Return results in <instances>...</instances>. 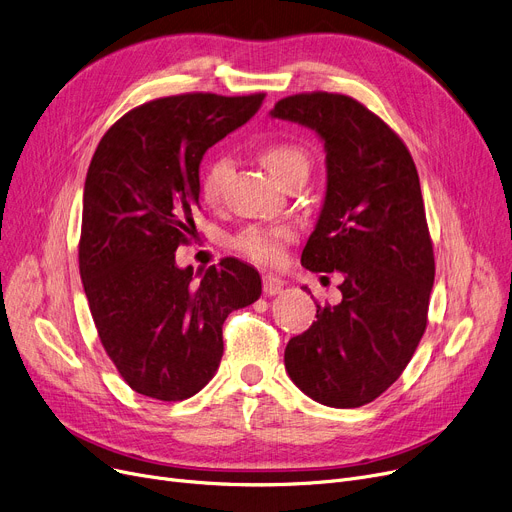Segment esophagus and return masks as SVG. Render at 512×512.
I'll return each mask as SVG.
<instances>
[{
    "instance_id": "esophagus-1",
    "label": "esophagus",
    "mask_w": 512,
    "mask_h": 512,
    "mask_svg": "<svg viewBox=\"0 0 512 512\" xmlns=\"http://www.w3.org/2000/svg\"><path fill=\"white\" fill-rule=\"evenodd\" d=\"M284 290V280H280L278 276H263V294L265 297H276Z\"/></svg>"
}]
</instances>
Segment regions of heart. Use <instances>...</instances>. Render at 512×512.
I'll list each match as a JSON object with an SVG mask.
<instances>
[{"label":"heart","mask_w":512,"mask_h":512,"mask_svg":"<svg viewBox=\"0 0 512 512\" xmlns=\"http://www.w3.org/2000/svg\"><path fill=\"white\" fill-rule=\"evenodd\" d=\"M261 164L282 184L297 174H309V155L292 143H274L261 149ZM232 172V161L228 157H215L207 166L201 193L205 201L215 203L222 197L226 180ZM294 238V228L288 224L274 226H249L234 238V247L259 263H276L282 259L284 247Z\"/></svg>","instance_id":"b5f03b06"}]
</instances>
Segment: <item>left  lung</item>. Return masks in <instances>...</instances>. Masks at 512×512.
Segmentation results:
<instances>
[{"instance_id": "1", "label": "left lung", "mask_w": 512, "mask_h": 512, "mask_svg": "<svg viewBox=\"0 0 512 512\" xmlns=\"http://www.w3.org/2000/svg\"><path fill=\"white\" fill-rule=\"evenodd\" d=\"M270 114L324 141L326 197L301 263L344 278L342 301L317 305V321L286 344L284 365L321 405L363 407L400 378L427 326L436 263L415 161L353 97L301 93Z\"/></svg>"}]
</instances>
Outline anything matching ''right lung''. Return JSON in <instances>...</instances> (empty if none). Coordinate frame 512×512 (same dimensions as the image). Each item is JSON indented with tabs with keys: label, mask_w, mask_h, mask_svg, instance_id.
<instances>
[{
	"label": "right lung",
	"mask_w": 512,
	"mask_h": 512,
	"mask_svg": "<svg viewBox=\"0 0 512 512\" xmlns=\"http://www.w3.org/2000/svg\"><path fill=\"white\" fill-rule=\"evenodd\" d=\"M263 93H186L134 107L103 134L85 180L78 267L99 340L143 396H195L220 367L222 326L261 297L255 267L234 257L195 280L176 265L193 236L205 151L247 124Z\"/></svg>",
	"instance_id": "1"
}]
</instances>
